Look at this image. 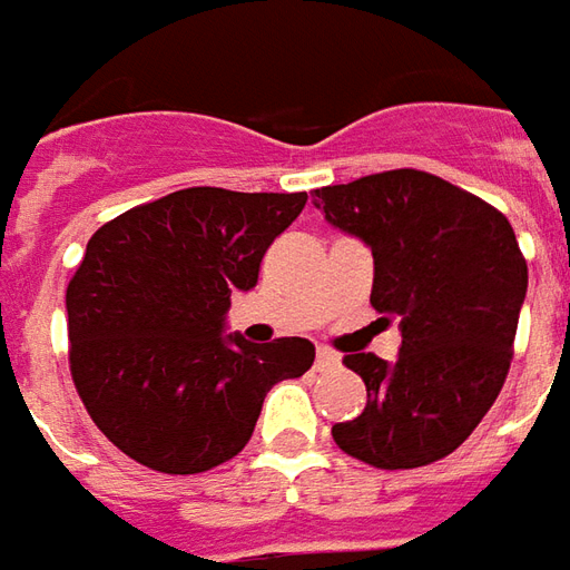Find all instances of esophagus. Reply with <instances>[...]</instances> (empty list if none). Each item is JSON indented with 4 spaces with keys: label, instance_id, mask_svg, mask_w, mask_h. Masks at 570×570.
<instances>
[{
    "label": "esophagus",
    "instance_id": "1",
    "mask_svg": "<svg viewBox=\"0 0 570 570\" xmlns=\"http://www.w3.org/2000/svg\"><path fill=\"white\" fill-rule=\"evenodd\" d=\"M337 365H341V356L322 346V350L316 353V371H331V368H337Z\"/></svg>",
    "mask_w": 570,
    "mask_h": 570
}]
</instances>
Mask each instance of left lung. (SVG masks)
<instances>
[{"mask_svg":"<svg viewBox=\"0 0 570 570\" xmlns=\"http://www.w3.org/2000/svg\"><path fill=\"white\" fill-rule=\"evenodd\" d=\"M331 227L374 254L371 306L399 318L393 365L350 353L368 390L356 421L331 435L377 470L448 458L494 405L512 362L528 264L510 220L442 177L395 168L313 193Z\"/></svg>","mask_w":570,"mask_h":570,"instance_id":"left-lung-1","label":"left lung"}]
</instances>
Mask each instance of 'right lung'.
<instances>
[{
    "label": "right lung",
    "instance_id": "obj_1",
    "mask_svg": "<svg viewBox=\"0 0 570 570\" xmlns=\"http://www.w3.org/2000/svg\"><path fill=\"white\" fill-rule=\"evenodd\" d=\"M306 193L189 187L88 239L67 285L70 374L91 421L149 470L193 475L248 445L266 393L316 358L304 337L224 334L229 294L304 212Z\"/></svg>",
    "mask_w": 570,
    "mask_h": 570
}]
</instances>
